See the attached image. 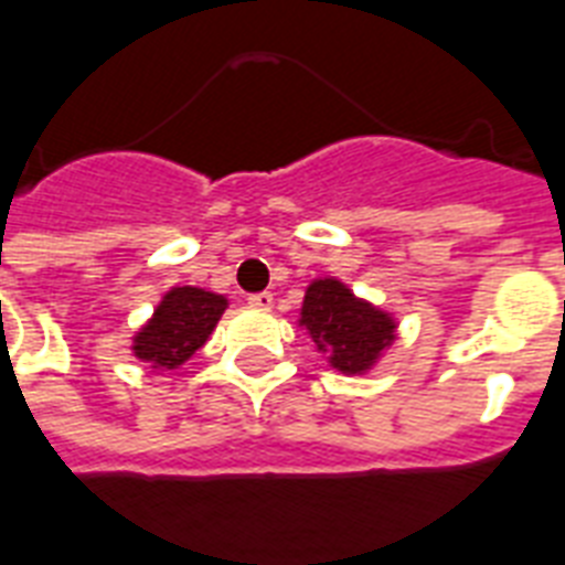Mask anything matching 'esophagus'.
<instances>
[{
  "instance_id": "1",
  "label": "esophagus",
  "mask_w": 565,
  "mask_h": 565,
  "mask_svg": "<svg viewBox=\"0 0 565 565\" xmlns=\"http://www.w3.org/2000/svg\"><path fill=\"white\" fill-rule=\"evenodd\" d=\"M247 300H250L253 309H259V312H268L270 306H274V295H270V291H259V295H250Z\"/></svg>"
}]
</instances>
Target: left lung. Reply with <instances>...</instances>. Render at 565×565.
<instances>
[{
	"label": "left lung",
	"mask_w": 565,
	"mask_h": 565,
	"mask_svg": "<svg viewBox=\"0 0 565 565\" xmlns=\"http://www.w3.org/2000/svg\"><path fill=\"white\" fill-rule=\"evenodd\" d=\"M297 327H303L330 369L348 377L371 374L397 339L395 315L353 295L339 277H318L306 286Z\"/></svg>",
	"instance_id": "8db88e82"
}]
</instances>
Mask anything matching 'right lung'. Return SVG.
<instances>
[{"mask_svg": "<svg viewBox=\"0 0 565 565\" xmlns=\"http://www.w3.org/2000/svg\"><path fill=\"white\" fill-rule=\"evenodd\" d=\"M226 306V295L196 286H173L132 335V353L152 371L185 365L209 342Z\"/></svg>", "mask_w": 565, "mask_h": 565, "instance_id": "1", "label": "right lung"}]
</instances>
